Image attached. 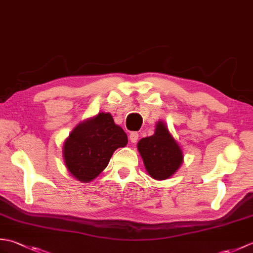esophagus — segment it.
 I'll return each instance as SVG.
<instances>
[{"instance_id": "esophagus-1", "label": "esophagus", "mask_w": 253, "mask_h": 253, "mask_svg": "<svg viewBox=\"0 0 253 253\" xmlns=\"http://www.w3.org/2000/svg\"><path fill=\"white\" fill-rule=\"evenodd\" d=\"M139 139V133L138 132H130L129 135V140L132 142V143H136L138 141Z\"/></svg>"}]
</instances>
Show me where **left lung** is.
I'll return each instance as SVG.
<instances>
[{
    "instance_id": "left-lung-1",
    "label": "left lung",
    "mask_w": 253,
    "mask_h": 253,
    "mask_svg": "<svg viewBox=\"0 0 253 253\" xmlns=\"http://www.w3.org/2000/svg\"><path fill=\"white\" fill-rule=\"evenodd\" d=\"M137 149L147 173L157 180L169 179L184 162V152L163 121L155 125L152 136L142 138Z\"/></svg>"
}]
</instances>
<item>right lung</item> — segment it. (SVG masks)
<instances>
[{"instance_id":"1","label":"right lung","mask_w":253,"mask_h":253,"mask_svg":"<svg viewBox=\"0 0 253 253\" xmlns=\"http://www.w3.org/2000/svg\"><path fill=\"white\" fill-rule=\"evenodd\" d=\"M128 142L126 132L110 113L80 122L63 144L64 163L77 180L90 182L103 170L116 149Z\"/></svg>"}]
</instances>
